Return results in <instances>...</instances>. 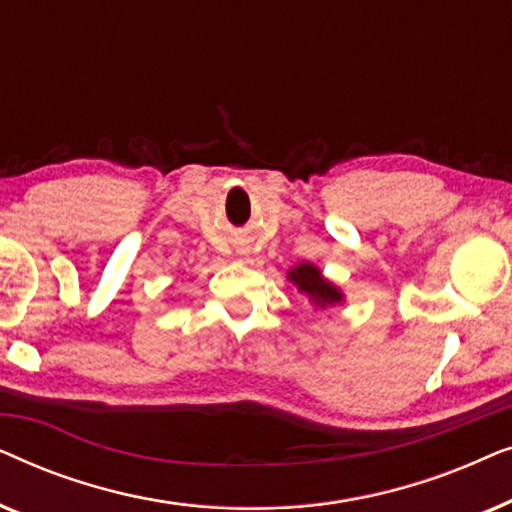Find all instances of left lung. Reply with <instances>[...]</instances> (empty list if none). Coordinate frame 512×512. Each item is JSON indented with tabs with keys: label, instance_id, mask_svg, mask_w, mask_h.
<instances>
[{
	"label": "left lung",
	"instance_id": "8db88e82",
	"mask_svg": "<svg viewBox=\"0 0 512 512\" xmlns=\"http://www.w3.org/2000/svg\"><path fill=\"white\" fill-rule=\"evenodd\" d=\"M289 279L291 282H296L300 293H305L307 298H312L319 307L335 305L342 300V293L335 289L333 284H328L326 279L321 277V272L310 263H300L298 268H293L289 272Z\"/></svg>",
	"mask_w": 512,
	"mask_h": 512
}]
</instances>
